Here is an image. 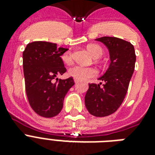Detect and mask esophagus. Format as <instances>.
I'll return each mask as SVG.
<instances>
[{
  "label": "esophagus",
  "instance_id": "34e87169",
  "mask_svg": "<svg viewBox=\"0 0 155 155\" xmlns=\"http://www.w3.org/2000/svg\"><path fill=\"white\" fill-rule=\"evenodd\" d=\"M74 82H75V84H77V83H79V80H76V79H75V80H74Z\"/></svg>",
  "mask_w": 155,
  "mask_h": 155
}]
</instances>
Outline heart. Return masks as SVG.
Wrapping results in <instances>:
<instances>
[{"label":"heart","mask_w":155,"mask_h":155,"mask_svg":"<svg viewBox=\"0 0 155 155\" xmlns=\"http://www.w3.org/2000/svg\"><path fill=\"white\" fill-rule=\"evenodd\" d=\"M87 51L94 58H99L102 55L103 51L101 47L97 44H90L87 47ZM62 60L66 64H70L72 62V55L70 52H66L62 55ZM97 70L92 67H84L75 65L68 70V74L74 79L79 80H86L95 77L97 75Z\"/></svg>","instance_id":"obj_1"}]
</instances>
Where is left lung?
Instances as JSON below:
<instances>
[{"mask_svg": "<svg viewBox=\"0 0 155 155\" xmlns=\"http://www.w3.org/2000/svg\"><path fill=\"white\" fill-rule=\"evenodd\" d=\"M97 41L105 45L109 51L110 64L102 76L101 83L89 84L85 95V106L90 114L106 117L115 113L127 93L129 84L134 71L136 55L130 42L115 37H101Z\"/></svg>", "mask_w": 155, "mask_h": 155, "instance_id": "1", "label": "left lung"}]
</instances>
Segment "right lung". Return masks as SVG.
Here are the masks:
<instances>
[{"mask_svg":"<svg viewBox=\"0 0 155 155\" xmlns=\"http://www.w3.org/2000/svg\"><path fill=\"white\" fill-rule=\"evenodd\" d=\"M68 49L57 47L56 43L36 41L27 44L23 51V71L25 92L31 108L43 117H53L60 113L63 100L75 84L72 77L56 78L67 69L61 55Z\"/></svg>","mask_w":155,"mask_h":155,"instance_id":"obj_1","label":"right lung"}]
</instances>
